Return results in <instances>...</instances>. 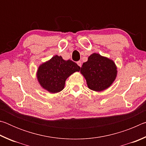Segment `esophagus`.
Instances as JSON below:
<instances>
[{"mask_svg": "<svg viewBox=\"0 0 146 146\" xmlns=\"http://www.w3.org/2000/svg\"><path fill=\"white\" fill-rule=\"evenodd\" d=\"M76 63H77L78 66H80V67H81V66H82V62H81V61H78Z\"/></svg>", "mask_w": 146, "mask_h": 146, "instance_id": "obj_1", "label": "esophagus"}]
</instances>
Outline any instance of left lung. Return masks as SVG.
<instances>
[{
	"label": "left lung",
	"instance_id": "1",
	"mask_svg": "<svg viewBox=\"0 0 146 146\" xmlns=\"http://www.w3.org/2000/svg\"><path fill=\"white\" fill-rule=\"evenodd\" d=\"M80 73L86 80L88 87L95 91H102L110 88L117 75L114 61L100 54L94 53L84 62Z\"/></svg>",
	"mask_w": 146,
	"mask_h": 146
}]
</instances>
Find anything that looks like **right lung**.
I'll list each match as a JSON object with an SVG mask.
<instances>
[{
    "instance_id": "1",
    "label": "right lung",
    "mask_w": 146,
    "mask_h": 146,
    "mask_svg": "<svg viewBox=\"0 0 146 146\" xmlns=\"http://www.w3.org/2000/svg\"><path fill=\"white\" fill-rule=\"evenodd\" d=\"M80 69V66L72 60H65L61 56L55 55L39 66L36 78L43 89L56 93L64 88L66 79Z\"/></svg>"
}]
</instances>
